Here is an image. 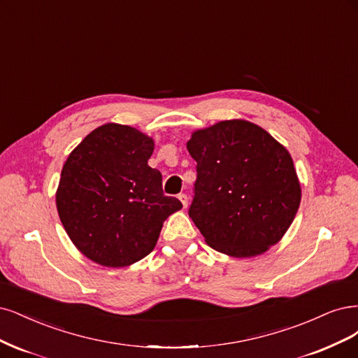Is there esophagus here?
Segmentation results:
<instances>
[{
  "instance_id": "34e87169",
  "label": "esophagus",
  "mask_w": 358,
  "mask_h": 358,
  "mask_svg": "<svg viewBox=\"0 0 358 358\" xmlns=\"http://www.w3.org/2000/svg\"><path fill=\"white\" fill-rule=\"evenodd\" d=\"M178 199H180V202L182 203V206H184V208H187V203H189V199H187V194H184V193H180V194H178Z\"/></svg>"
}]
</instances>
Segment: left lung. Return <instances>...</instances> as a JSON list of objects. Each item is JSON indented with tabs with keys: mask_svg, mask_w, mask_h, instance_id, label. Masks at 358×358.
I'll return each instance as SVG.
<instances>
[{
	"mask_svg": "<svg viewBox=\"0 0 358 358\" xmlns=\"http://www.w3.org/2000/svg\"><path fill=\"white\" fill-rule=\"evenodd\" d=\"M198 177L189 215L211 248L232 257L263 255L301 205L293 159L260 126L223 120L187 141Z\"/></svg>",
	"mask_w": 358,
	"mask_h": 358,
	"instance_id": "1",
	"label": "left lung"
}]
</instances>
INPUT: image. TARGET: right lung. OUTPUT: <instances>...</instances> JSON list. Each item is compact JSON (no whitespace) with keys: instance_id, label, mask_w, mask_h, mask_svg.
<instances>
[{"instance_id":"obj_1","label":"right lung","mask_w":358,"mask_h":358,"mask_svg":"<svg viewBox=\"0 0 358 358\" xmlns=\"http://www.w3.org/2000/svg\"><path fill=\"white\" fill-rule=\"evenodd\" d=\"M150 136L126 124L92 131L64 164L56 208L80 252L107 268H124L156 247L166 218L181 210L165 196L162 174L148 166Z\"/></svg>"}]
</instances>
